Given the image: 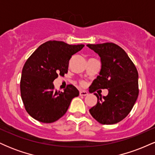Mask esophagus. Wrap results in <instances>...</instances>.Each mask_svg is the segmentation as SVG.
<instances>
[{
    "mask_svg": "<svg viewBox=\"0 0 155 155\" xmlns=\"http://www.w3.org/2000/svg\"><path fill=\"white\" fill-rule=\"evenodd\" d=\"M88 95V92L85 90H80L79 91V95L80 96H86Z\"/></svg>",
    "mask_w": 155,
    "mask_h": 155,
    "instance_id": "esophagus-1",
    "label": "esophagus"
}]
</instances>
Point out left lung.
Segmentation results:
<instances>
[{"instance_id":"left-lung-1","label":"left lung","mask_w":155,"mask_h":155,"mask_svg":"<svg viewBox=\"0 0 155 155\" xmlns=\"http://www.w3.org/2000/svg\"><path fill=\"white\" fill-rule=\"evenodd\" d=\"M98 54L101 69L90 87V93L108 89L106 96L99 97L90 109L95 120L103 124H113L128 115L138 96V74L132 60L120 47L114 43L87 44Z\"/></svg>"}]
</instances>
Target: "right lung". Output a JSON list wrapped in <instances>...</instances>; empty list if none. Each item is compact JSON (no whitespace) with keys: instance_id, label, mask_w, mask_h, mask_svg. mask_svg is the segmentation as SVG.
Wrapping results in <instances>:
<instances>
[{"instance_id":"obj_1","label":"right lung","mask_w":155,"mask_h":155,"mask_svg":"<svg viewBox=\"0 0 155 155\" xmlns=\"http://www.w3.org/2000/svg\"><path fill=\"white\" fill-rule=\"evenodd\" d=\"M84 47L49 41L27 60L21 76V97L27 112L35 120L44 123L55 122L66 113L72 99L79 96L74 85L68 84L64 92H58L53 81L67 74L72 55Z\"/></svg>"}]
</instances>
